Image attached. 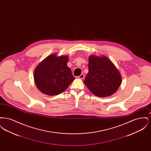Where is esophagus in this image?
<instances>
[{
  "mask_svg": "<svg viewBox=\"0 0 151 151\" xmlns=\"http://www.w3.org/2000/svg\"><path fill=\"white\" fill-rule=\"evenodd\" d=\"M78 78L80 79H83L84 78V74H81L79 76H78Z\"/></svg>",
  "mask_w": 151,
  "mask_h": 151,
  "instance_id": "esophagus-1",
  "label": "esophagus"
}]
</instances>
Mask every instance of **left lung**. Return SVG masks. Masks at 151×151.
<instances>
[{
  "label": "left lung",
  "mask_w": 151,
  "mask_h": 151,
  "mask_svg": "<svg viewBox=\"0 0 151 151\" xmlns=\"http://www.w3.org/2000/svg\"><path fill=\"white\" fill-rule=\"evenodd\" d=\"M88 70L84 84L97 97L110 96L121 86L122 78L120 73L113 62L105 56H89Z\"/></svg>",
  "instance_id": "left-lung-1"
}]
</instances>
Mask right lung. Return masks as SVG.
Wrapping results in <instances>:
<instances>
[{"label": "right lung", "instance_id": "add662e5", "mask_svg": "<svg viewBox=\"0 0 151 151\" xmlns=\"http://www.w3.org/2000/svg\"><path fill=\"white\" fill-rule=\"evenodd\" d=\"M68 60L67 56L51 54L37 66L34 72L35 82L42 93L55 96L62 93L71 84L75 78L67 65Z\"/></svg>", "mask_w": 151, "mask_h": 151}]
</instances>
